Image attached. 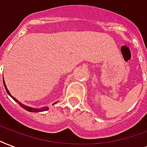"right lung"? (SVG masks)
Wrapping results in <instances>:
<instances>
[{
  "label": "right lung",
  "instance_id": "1",
  "mask_svg": "<svg viewBox=\"0 0 147 147\" xmlns=\"http://www.w3.org/2000/svg\"><path fill=\"white\" fill-rule=\"evenodd\" d=\"M3 85H4V87H5L6 92H7V94H9V95H10V96L11 97V98H12L13 99V100H14L15 101H16V102L17 103V104H18V105H20V106H21V107H23L24 109L26 110V111H30V112H41V111H47V110L49 109V107H42V108H40V109H36V108H33V107H28V106H26V105H22L21 103L19 102V101H18V100H17V99H16V98H13V97L12 95H11V94H10V92H9V91H8V89H7V86H6L5 82H4V81H3Z\"/></svg>",
  "mask_w": 147,
  "mask_h": 147
}]
</instances>
